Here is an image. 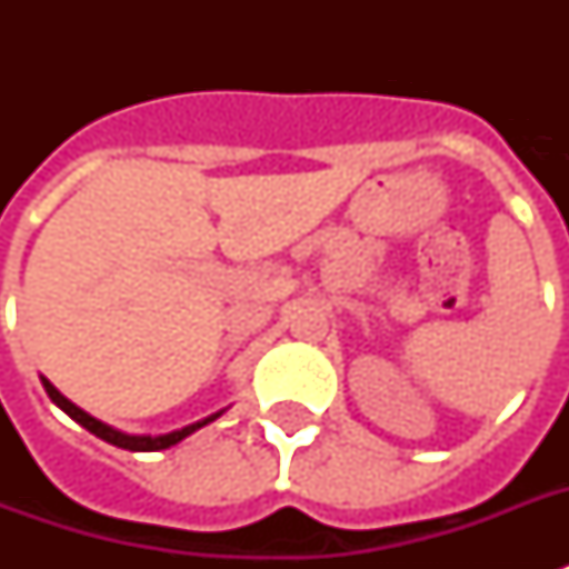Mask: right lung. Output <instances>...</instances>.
Listing matches in <instances>:
<instances>
[{"mask_svg": "<svg viewBox=\"0 0 569 569\" xmlns=\"http://www.w3.org/2000/svg\"><path fill=\"white\" fill-rule=\"evenodd\" d=\"M43 380V389H47V396L56 401L61 410H64L70 419H76V422L82 425V428H88V431L93 433V437H100V440L111 442V446H118V449H129V451H162V449H171V446H177L180 440H186L189 433H194L197 428H203V425L214 422L218 416L223 413H212V416H206V419H200V422L194 425H186V428H180V431H171V433H159V437H147V433H123L118 431V428H111V425L100 422V419H93L91 413H84L82 407H76L70 398H64L61 392H58L52 383H49L47 378H40Z\"/></svg>", "mask_w": 569, "mask_h": 569, "instance_id": "obj_1", "label": "right lung"}]
</instances>
